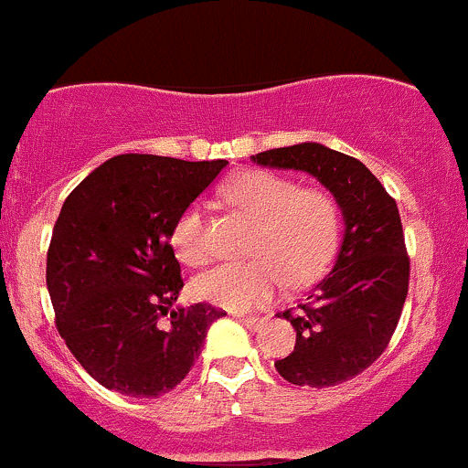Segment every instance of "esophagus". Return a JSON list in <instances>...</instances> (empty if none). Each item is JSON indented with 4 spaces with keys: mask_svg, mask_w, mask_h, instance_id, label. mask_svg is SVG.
Wrapping results in <instances>:
<instances>
[{
    "mask_svg": "<svg viewBox=\"0 0 468 468\" xmlns=\"http://www.w3.org/2000/svg\"><path fill=\"white\" fill-rule=\"evenodd\" d=\"M238 321L244 324V327L250 329V332H255V329L262 327V318H255V316H238Z\"/></svg>",
    "mask_w": 468,
    "mask_h": 468,
    "instance_id": "1",
    "label": "esophagus"
}]
</instances>
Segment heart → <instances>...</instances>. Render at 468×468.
<instances>
[{"instance_id": "obj_1", "label": "heart", "mask_w": 468, "mask_h": 468, "mask_svg": "<svg viewBox=\"0 0 468 468\" xmlns=\"http://www.w3.org/2000/svg\"><path fill=\"white\" fill-rule=\"evenodd\" d=\"M226 199L258 219L249 262H224L199 273L193 282L195 296L215 307H260L284 282H307L327 267L338 242L336 201L324 190L298 188L289 176L249 170L224 186ZM172 247L186 264L206 260L204 215L190 206L172 229Z\"/></svg>"}]
</instances>
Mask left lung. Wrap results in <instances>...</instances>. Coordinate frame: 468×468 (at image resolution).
<instances>
[{
	"mask_svg": "<svg viewBox=\"0 0 468 468\" xmlns=\"http://www.w3.org/2000/svg\"><path fill=\"white\" fill-rule=\"evenodd\" d=\"M250 161L307 172L334 195L343 215L332 271L296 312L280 314L296 329V347L275 361V370L293 386L350 381L386 350L406 303L410 262L395 199L361 161L323 144L275 147Z\"/></svg>",
	"mask_w": 468,
	"mask_h": 468,
	"instance_id": "obj_1",
	"label": "left lung"
}]
</instances>
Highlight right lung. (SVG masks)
Segmentation results:
<instances>
[{
  "instance_id": "add662e5",
  "label": "right lung",
  "mask_w": 468,
  "mask_h": 468,
  "mask_svg": "<svg viewBox=\"0 0 468 468\" xmlns=\"http://www.w3.org/2000/svg\"><path fill=\"white\" fill-rule=\"evenodd\" d=\"M221 168L224 159L121 154L62 204L47 289L58 332L101 386L127 397L170 392L195 366L210 324L226 316L204 303L172 309L184 289L172 229Z\"/></svg>"
}]
</instances>
